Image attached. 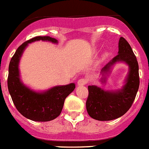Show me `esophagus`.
Listing matches in <instances>:
<instances>
[{
  "mask_svg": "<svg viewBox=\"0 0 149 149\" xmlns=\"http://www.w3.org/2000/svg\"><path fill=\"white\" fill-rule=\"evenodd\" d=\"M87 82H88V80L86 79H80L78 81V86H85V85H86Z\"/></svg>",
  "mask_w": 149,
  "mask_h": 149,
  "instance_id": "esophagus-1",
  "label": "esophagus"
}]
</instances>
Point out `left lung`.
<instances>
[{"mask_svg":"<svg viewBox=\"0 0 149 149\" xmlns=\"http://www.w3.org/2000/svg\"><path fill=\"white\" fill-rule=\"evenodd\" d=\"M117 62H124L129 66V74L123 89L116 91H106L96 86H89V95L86 100V110L91 118L99 121H109L116 119L129 110L134 103L139 88V68L130 44L121 37L118 41V52L102 68L100 74L106 81L105 74H108L111 68Z\"/></svg>","mask_w":149,"mask_h":149,"instance_id":"8db88e82","label":"left lung"}]
</instances>
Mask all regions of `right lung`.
Returning a JSON list of instances; mask_svg holds the SVG:
<instances>
[{"label":"right lung","instance_id":"obj_1","mask_svg":"<svg viewBox=\"0 0 149 149\" xmlns=\"http://www.w3.org/2000/svg\"><path fill=\"white\" fill-rule=\"evenodd\" d=\"M40 40L58 43L56 39L51 37L38 36L21 45L10 61L8 88L12 101L21 115L33 121L48 122L60 116L66 97L73 92L75 85L70 83L66 86H57L42 93L33 91L23 85L20 80L19 70L20 58L29 43Z\"/></svg>","mask_w":149,"mask_h":149}]
</instances>
